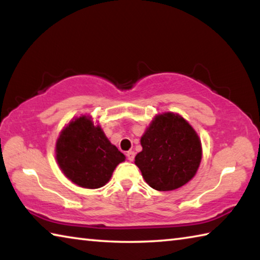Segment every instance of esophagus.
<instances>
[{
  "label": "esophagus",
  "instance_id": "obj_1",
  "mask_svg": "<svg viewBox=\"0 0 260 260\" xmlns=\"http://www.w3.org/2000/svg\"><path fill=\"white\" fill-rule=\"evenodd\" d=\"M126 156H127V158H128V160H131V161H133L134 160V158H135V152L134 151H127L126 152Z\"/></svg>",
  "mask_w": 260,
  "mask_h": 260
}]
</instances>
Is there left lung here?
<instances>
[{
	"label": "left lung",
	"mask_w": 260,
	"mask_h": 260,
	"mask_svg": "<svg viewBox=\"0 0 260 260\" xmlns=\"http://www.w3.org/2000/svg\"><path fill=\"white\" fill-rule=\"evenodd\" d=\"M135 164L151 188L174 190L196 174L202 159L199 135L179 114L164 113L151 121L141 138Z\"/></svg>",
	"instance_id": "1"
}]
</instances>
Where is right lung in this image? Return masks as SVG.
Returning a JSON list of instances; mask_svg holds the SVG:
<instances>
[{
  "label": "right lung",
  "mask_w": 260,
  "mask_h": 260,
  "mask_svg": "<svg viewBox=\"0 0 260 260\" xmlns=\"http://www.w3.org/2000/svg\"><path fill=\"white\" fill-rule=\"evenodd\" d=\"M56 159L72 182L96 189L109 181L125 156L110 143L100 126L82 116L61 131L56 143Z\"/></svg>",
  "instance_id": "obj_1"
}]
</instances>
